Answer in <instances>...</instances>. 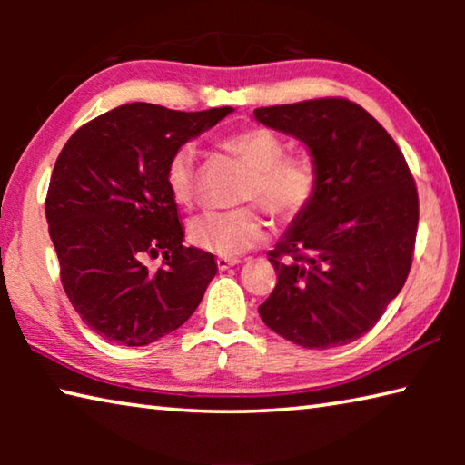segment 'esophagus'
<instances>
[{"mask_svg": "<svg viewBox=\"0 0 465 465\" xmlns=\"http://www.w3.org/2000/svg\"><path fill=\"white\" fill-rule=\"evenodd\" d=\"M235 264H240V258H225V256L217 258V269L219 271H227L230 266H235Z\"/></svg>", "mask_w": 465, "mask_h": 465, "instance_id": "1", "label": "esophagus"}]
</instances>
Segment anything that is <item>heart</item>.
I'll list each match as a JSON object with an SVG mask.
<instances>
[{"instance_id":"obj_1","label":"heart","mask_w":465,"mask_h":465,"mask_svg":"<svg viewBox=\"0 0 465 465\" xmlns=\"http://www.w3.org/2000/svg\"><path fill=\"white\" fill-rule=\"evenodd\" d=\"M222 147L250 172L238 199L256 203L271 217L289 222L316 196L320 170L310 152L287 153L285 139L266 127H248L222 139ZM168 193L174 203L188 204L194 196L196 149L178 145L166 163ZM264 238V219L254 204L204 211L188 222V242L213 254L235 258Z\"/></svg>"}]
</instances>
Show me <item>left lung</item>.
<instances>
[{
    "label": "left lung",
    "instance_id": "1",
    "mask_svg": "<svg viewBox=\"0 0 465 465\" xmlns=\"http://www.w3.org/2000/svg\"><path fill=\"white\" fill-rule=\"evenodd\" d=\"M258 123L305 143L318 163L312 203L269 252L277 287L258 308L303 349L369 332L404 287L419 227V193L402 152L346 98L256 108Z\"/></svg>",
    "mask_w": 465,
    "mask_h": 465
}]
</instances>
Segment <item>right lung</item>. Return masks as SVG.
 I'll return each instance as SVG.
<instances>
[{
  "instance_id": "add662e5",
  "label": "right lung",
  "mask_w": 465,
  "mask_h": 465,
  "mask_svg": "<svg viewBox=\"0 0 465 465\" xmlns=\"http://www.w3.org/2000/svg\"><path fill=\"white\" fill-rule=\"evenodd\" d=\"M233 113H180L133 102L77 129L54 162L45 213L61 282L82 320L108 342L145 346L199 308L217 272L213 254L183 246L166 186L178 145ZM162 253L155 273L147 257Z\"/></svg>"
}]
</instances>
